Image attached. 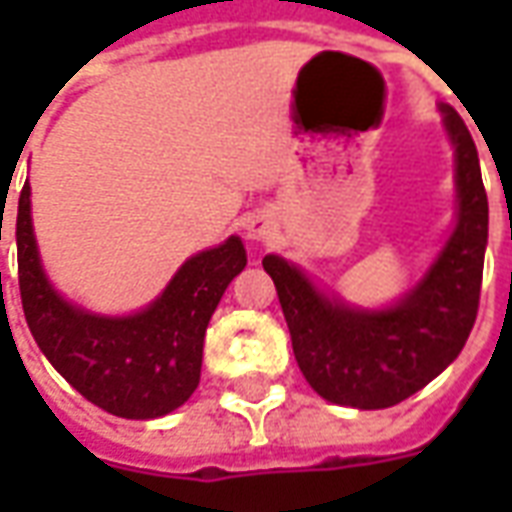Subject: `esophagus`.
Instances as JSON below:
<instances>
[{
	"mask_svg": "<svg viewBox=\"0 0 512 512\" xmlns=\"http://www.w3.org/2000/svg\"><path fill=\"white\" fill-rule=\"evenodd\" d=\"M274 233H277V224H274V219H271L268 213H257V216H252L249 224H246V235H249L252 241H268Z\"/></svg>",
	"mask_w": 512,
	"mask_h": 512,
	"instance_id": "obj_1",
	"label": "esophagus"
}]
</instances>
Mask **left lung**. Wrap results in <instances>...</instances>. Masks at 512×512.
Wrapping results in <instances>:
<instances>
[{
	"label": "left lung",
	"mask_w": 512,
	"mask_h": 512,
	"mask_svg": "<svg viewBox=\"0 0 512 512\" xmlns=\"http://www.w3.org/2000/svg\"><path fill=\"white\" fill-rule=\"evenodd\" d=\"M441 112L455 145L458 222L425 279L395 307L351 310L343 301L326 299L288 260L263 257L301 373L337 406L389 408L419 392L461 354L477 318L488 197L469 128L450 106Z\"/></svg>",
	"instance_id": "1"
}]
</instances>
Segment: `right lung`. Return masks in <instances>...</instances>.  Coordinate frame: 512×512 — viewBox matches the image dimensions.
<instances>
[{
    "mask_svg": "<svg viewBox=\"0 0 512 512\" xmlns=\"http://www.w3.org/2000/svg\"><path fill=\"white\" fill-rule=\"evenodd\" d=\"M16 246L29 332L79 395L126 419L164 417L189 400L200 384L208 321L227 285L246 266L241 238L233 235L222 246L189 257L167 290L128 318L84 312L51 288L32 233L29 183L18 197Z\"/></svg>",
    "mask_w": 512,
    "mask_h": 512,
    "instance_id": "right-lung-1",
    "label": "right lung"
}]
</instances>
